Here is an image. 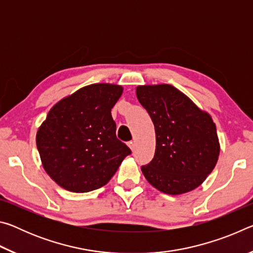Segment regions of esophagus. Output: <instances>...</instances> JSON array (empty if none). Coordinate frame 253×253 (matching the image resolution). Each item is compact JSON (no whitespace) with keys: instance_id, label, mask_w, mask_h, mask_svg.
I'll use <instances>...</instances> for the list:
<instances>
[{"instance_id":"obj_1","label":"esophagus","mask_w":253,"mask_h":253,"mask_svg":"<svg viewBox=\"0 0 253 253\" xmlns=\"http://www.w3.org/2000/svg\"><path fill=\"white\" fill-rule=\"evenodd\" d=\"M128 146H129L131 151H134V149H135V142H134V140H130V142H128Z\"/></svg>"}]
</instances>
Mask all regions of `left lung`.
I'll return each instance as SVG.
<instances>
[{
    "mask_svg": "<svg viewBox=\"0 0 253 253\" xmlns=\"http://www.w3.org/2000/svg\"><path fill=\"white\" fill-rule=\"evenodd\" d=\"M137 99L151 116L156 134L153 160L142 172L166 194H182L203 183L220 153L212 118L170 84L139 85Z\"/></svg>",
    "mask_w": 253,
    "mask_h": 253,
    "instance_id": "8db88e82",
    "label": "left lung"
}]
</instances>
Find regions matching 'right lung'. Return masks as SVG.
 I'll list each match as a JSON object with an SVG mask.
<instances>
[{"instance_id": "add662e5", "label": "right lung", "mask_w": 253, "mask_h": 253, "mask_svg": "<svg viewBox=\"0 0 253 253\" xmlns=\"http://www.w3.org/2000/svg\"><path fill=\"white\" fill-rule=\"evenodd\" d=\"M121 85L95 84L60 100L37 134L45 172L67 191L85 193L109 182L131 151L116 136L111 108Z\"/></svg>"}]
</instances>
